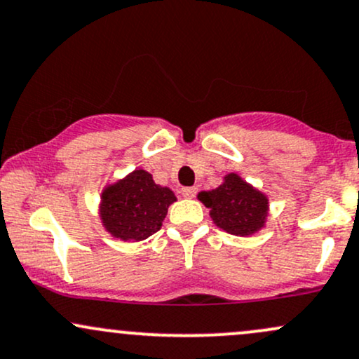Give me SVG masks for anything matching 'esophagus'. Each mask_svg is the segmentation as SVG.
I'll return each mask as SVG.
<instances>
[{"mask_svg":"<svg viewBox=\"0 0 359 359\" xmlns=\"http://www.w3.org/2000/svg\"><path fill=\"white\" fill-rule=\"evenodd\" d=\"M182 196L184 197H187V199H192L194 196H196V192H197V189L196 187H182Z\"/></svg>","mask_w":359,"mask_h":359,"instance_id":"esophagus-1","label":"esophagus"}]
</instances>
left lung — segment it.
<instances>
[{"mask_svg": "<svg viewBox=\"0 0 359 359\" xmlns=\"http://www.w3.org/2000/svg\"><path fill=\"white\" fill-rule=\"evenodd\" d=\"M199 199L211 209L216 226L236 236H250L265 224L269 199L236 174L226 175L214 191L201 192Z\"/></svg>", "mask_w": 359, "mask_h": 359, "instance_id": "8db88e82", "label": "left lung"}]
</instances>
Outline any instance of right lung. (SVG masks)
I'll return each mask as SVG.
<instances>
[{
    "mask_svg": "<svg viewBox=\"0 0 359 359\" xmlns=\"http://www.w3.org/2000/svg\"><path fill=\"white\" fill-rule=\"evenodd\" d=\"M101 199L104 228L119 240L142 241L158 231L175 196L168 187L156 185L148 172L135 170L109 185Z\"/></svg>",
    "mask_w": 359,
    "mask_h": 359,
    "instance_id": "obj_1",
    "label": "right lung"
}]
</instances>
